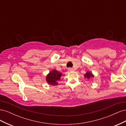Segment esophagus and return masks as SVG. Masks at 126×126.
<instances>
[{
    "label": "esophagus",
    "mask_w": 126,
    "mask_h": 126,
    "mask_svg": "<svg viewBox=\"0 0 126 126\" xmlns=\"http://www.w3.org/2000/svg\"><path fill=\"white\" fill-rule=\"evenodd\" d=\"M68 70H69V71H73V70H74V69H73V68H69V69H68Z\"/></svg>",
    "instance_id": "obj_1"
}]
</instances>
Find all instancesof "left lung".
I'll list each match as a JSON object with an SVG mask.
<instances>
[{
  "label": "left lung",
  "mask_w": 126,
  "mask_h": 126,
  "mask_svg": "<svg viewBox=\"0 0 126 126\" xmlns=\"http://www.w3.org/2000/svg\"><path fill=\"white\" fill-rule=\"evenodd\" d=\"M91 77H94V76L92 75V74H91L89 72H87L85 75V77H87V78H89Z\"/></svg>",
  "instance_id": "obj_1"
}]
</instances>
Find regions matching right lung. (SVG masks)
<instances>
[{
	"label": "right lung",
	"instance_id": "1",
	"mask_svg": "<svg viewBox=\"0 0 126 126\" xmlns=\"http://www.w3.org/2000/svg\"><path fill=\"white\" fill-rule=\"evenodd\" d=\"M62 76L61 72L54 70L49 72V74L47 75L46 78V80L49 84L51 85H56L58 84V81L60 79V77Z\"/></svg>",
	"mask_w": 126,
	"mask_h": 126
}]
</instances>
